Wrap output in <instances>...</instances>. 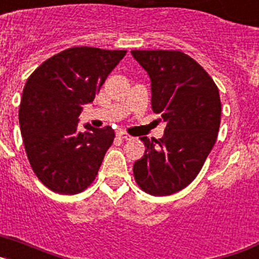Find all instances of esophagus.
Instances as JSON below:
<instances>
[{"mask_svg": "<svg viewBox=\"0 0 259 259\" xmlns=\"http://www.w3.org/2000/svg\"><path fill=\"white\" fill-rule=\"evenodd\" d=\"M116 137H118V139H122V140H131L132 137L130 136V135L127 134V132H124V131H118L116 132Z\"/></svg>", "mask_w": 259, "mask_h": 259, "instance_id": "esophagus-1", "label": "esophagus"}]
</instances>
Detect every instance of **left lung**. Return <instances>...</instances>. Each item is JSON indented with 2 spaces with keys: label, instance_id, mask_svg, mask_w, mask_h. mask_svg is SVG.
<instances>
[{
  "label": "left lung",
  "instance_id": "1",
  "mask_svg": "<svg viewBox=\"0 0 259 259\" xmlns=\"http://www.w3.org/2000/svg\"><path fill=\"white\" fill-rule=\"evenodd\" d=\"M152 80V109L167 123L162 139L140 137L145 154L135 162L137 185L170 196L191 184L211 152L221 125V97L206 71L179 50H132Z\"/></svg>",
  "mask_w": 259,
  "mask_h": 259
}]
</instances>
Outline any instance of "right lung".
Instances as JSON below:
<instances>
[{
    "instance_id": "right-lung-1",
    "label": "right lung",
    "mask_w": 259,
    "mask_h": 259,
    "mask_svg": "<svg viewBox=\"0 0 259 259\" xmlns=\"http://www.w3.org/2000/svg\"><path fill=\"white\" fill-rule=\"evenodd\" d=\"M127 50L75 47L41 63L23 89L19 124L32 170L59 194L87 189L114 141L110 125L77 131L83 105L92 102Z\"/></svg>"
}]
</instances>
